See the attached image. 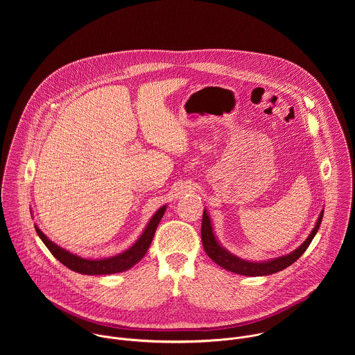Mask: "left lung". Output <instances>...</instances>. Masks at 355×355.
I'll return each mask as SVG.
<instances>
[{
  "label": "left lung",
  "mask_w": 355,
  "mask_h": 355,
  "mask_svg": "<svg viewBox=\"0 0 355 355\" xmlns=\"http://www.w3.org/2000/svg\"><path fill=\"white\" fill-rule=\"evenodd\" d=\"M324 216V210H321L318 220L315 223V227L313 228V231L310 232V235L307 236V239L304 243L294 250L293 253L283 255V257H277L275 259L270 261H265V262H250V261H245L234 254L227 252L225 249H223L220 246V243L217 242L214 234H213V228H211V223L210 218L206 213V210H203L202 227H201V238H202L203 249L206 254L216 262L218 263L221 268L231 270L234 273L238 275H243V276H266V275H272L276 273L279 270L286 269L287 266H290L291 263H294L302 254L306 252V249L309 248V245L311 243L313 238L315 236L321 220Z\"/></svg>",
  "instance_id": "left-lung-1"
}]
</instances>
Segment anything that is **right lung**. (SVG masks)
I'll list each match as a JSON object with an SVG mask.
<instances>
[{
  "label": "right lung",
  "mask_w": 355,
  "mask_h": 355,
  "mask_svg": "<svg viewBox=\"0 0 355 355\" xmlns=\"http://www.w3.org/2000/svg\"><path fill=\"white\" fill-rule=\"evenodd\" d=\"M165 209H166V205H164L155 211L152 220L146 225L144 234L128 250L109 258H103V259H87V258L78 257L76 254L69 253L65 249L57 246L55 243L49 241L48 236L37 225H35V231L38 236L42 239V242L45 243V246L49 249V252L71 270L82 275H112V273H119L130 269L144 258V255L146 254L152 243L155 228L159 220L162 218Z\"/></svg>",
  "instance_id": "right-lung-1"
}]
</instances>
